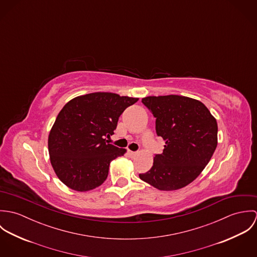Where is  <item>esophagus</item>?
Here are the masks:
<instances>
[{"label":"esophagus","mask_w":257,"mask_h":257,"mask_svg":"<svg viewBox=\"0 0 257 257\" xmlns=\"http://www.w3.org/2000/svg\"><path fill=\"white\" fill-rule=\"evenodd\" d=\"M137 154H138V152H136V151H132V150H128V155H130V157L134 158Z\"/></svg>","instance_id":"esophagus-1"}]
</instances>
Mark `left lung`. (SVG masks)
<instances>
[{"label":"left lung","mask_w":257,"mask_h":257,"mask_svg":"<svg viewBox=\"0 0 257 257\" xmlns=\"http://www.w3.org/2000/svg\"><path fill=\"white\" fill-rule=\"evenodd\" d=\"M142 102L156 118V134L165 146L140 178L158 190L181 189L211 160L218 145L217 120L202 102L184 96H150Z\"/></svg>","instance_id":"obj_1"}]
</instances>
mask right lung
Returning a JSON list of instances; mask_svg holds the SVG:
<instances>
[{"label":"right lung","instance_id":"obj_1","mask_svg":"<svg viewBox=\"0 0 257 257\" xmlns=\"http://www.w3.org/2000/svg\"><path fill=\"white\" fill-rule=\"evenodd\" d=\"M138 98L97 92L79 96L59 111L48 137L51 165L62 183L86 192L104 183L110 161L125 153L109 144L119 115Z\"/></svg>","mask_w":257,"mask_h":257}]
</instances>
